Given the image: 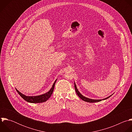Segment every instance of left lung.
Instances as JSON below:
<instances>
[{"mask_svg": "<svg viewBox=\"0 0 132 132\" xmlns=\"http://www.w3.org/2000/svg\"><path fill=\"white\" fill-rule=\"evenodd\" d=\"M74 87H75V92L77 94V95H78V96L80 97L81 99H82L83 101H86V102H99V101H101V100H106L108 98H109V97H110L112 95H110V96L107 97V98H105L104 99H90V98H88L87 97H86L85 96H84L83 95H82L80 92L78 91L77 87H76V84L74 82Z\"/></svg>", "mask_w": 132, "mask_h": 132, "instance_id": "1", "label": "left lung"}]
</instances>
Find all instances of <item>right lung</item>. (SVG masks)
Segmentation results:
<instances>
[{
  "label": "right lung",
  "instance_id": "add662e5",
  "mask_svg": "<svg viewBox=\"0 0 132 132\" xmlns=\"http://www.w3.org/2000/svg\"><path fill=\"white\" fill-rule=\"evenodd\" d=\"M57 80V79L55 80V82L54 83L53 85H52L51 88H50V89L47 92V93L40 95H38V96H26L24 94H23L22 93H21V92H20L16 88V90L17 91V92L18 93V94L20 95V96L23 99H24L25 101H26L27 102H30V103H41V102H44L46 101L51 96V95H52V93H53L54 89V87H55V85L56 84V82Z\"/></svg>",
  "mask_w": 132,
  "mask_h": 132
}]
</instances>
